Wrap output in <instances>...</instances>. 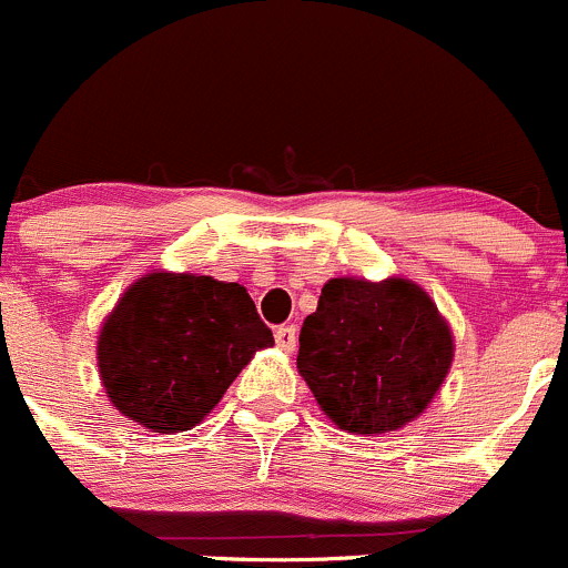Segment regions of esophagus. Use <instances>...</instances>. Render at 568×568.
<instances>
[{"mask_svg":"<svg viewBox=\"0 0 568 568\" xmlns=\"http://www.w3.org/2000/svg\"><path fill=\"white\" fill-rule=\"evenodd\" d=\"M274 341H277V346L283 348V352H294L296 348V326L294 324H283L274 329Z\"/></svg>","mask_w":568,"mask_h":568,"instance_id":"obj_1","label":"esophagus"}]
</instances>
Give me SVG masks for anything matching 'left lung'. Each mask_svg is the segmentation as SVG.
Listing matches in <instances>:
<instances>
[{"mask_svg": "<svg viewBox=\"0 0 568 568\" xmlns=\"http://www.w3.org/2000/svg\"><path fill=\"white\" fill-rule=\"evenodd\" d=\"M454 363V335L412 280L335 277L300 332L302 379L352 434H385L428 409Z\"/></svg>", "mask_w": 568, "mask_h": 568, "instance_id": "left-lung-1", "label": "left lung"}]
</instances>
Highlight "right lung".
<instances>
[{"label": "right lung", "mask_w": 568, "mask_h": 568, "mask_svg": "<svg viewBox=\"0 0 568 568\" xmlns=\"http://www.w3.org/2000/svg\"><path fill=\"white\" fill-rule=\"evenodd\" d=\"M274 346L239 283L153 272L136 280L99 335L109 400L159 434L197 426L257 348Z\"/></svg>", "instance_id": "right-lung-1"}]
</instances>
